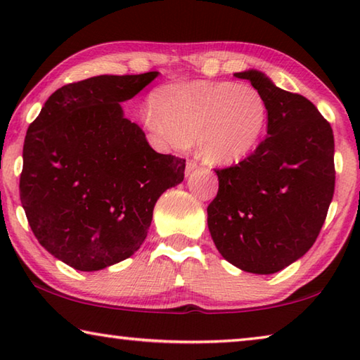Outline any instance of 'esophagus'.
Wrapping results in <instances>:
<instances>
[{
	"instance_id": "34e87169",
	"label": "esophagus",
	"mask_w": 360,
	"mask_h": 360,
	"mask_svg": "<svg viewBox=\"0 0 360 360\" xmlns=\"http://www.w3.org/2000/svg\"><path fill=\"white\" fill-rule=\"evenodd\" d=\"M198 168V163L195 160H187V165H186V174L188 176L191 173H193L195 169Z\"/></svg>"
}]
</instances>
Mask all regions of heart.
I'll list each match as a JSON object with an SVG mask.
<instances>
[{
    "label": "heart",
    "mask_w": 360,
    "mask_h": 360,
    "mask_svg": "<svg viewBox=\"0 0 360 360\" xmlns=\"http://www.w3.org/2000/svg\"><path fill=\"white\" fill-rule=\"evenodd\" d=\"M144 120L172 148L197 141L206 160L230 165L257 149L266 130L268 105L252 85L176 82L157 90Z\"/></svg>",
    "instance_id": "1"
}]
</instances>
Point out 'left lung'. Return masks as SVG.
Here are the masks:
<instances>
[{
	"instance_id": "left-lung-1",
	"label": "left lung",
	"mask_w": 360,
	"mask_h": 360,
	"mask_svg": "<svg viewBox=\"0 0 360 360\" xmlns=\"http://www.w3.org/2000/svg\"><path fill=\"white\" fill-rule=\"evenodd\" d=\"M235 77L266 100V138L238 165L216 169L208 229L231 265L271 275L307 254L324 225L335 191L333 131L311 101L264 72Z\"/></svg>"
}]
</instances>
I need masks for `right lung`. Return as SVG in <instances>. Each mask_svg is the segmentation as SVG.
Returning <instances> with one entry per match:
<instances>
[{
  "label": "right lung",
  "mask_w": 360,
  "mask_h": 360,
  "mask_svg": "<svg viewBox=\"0 0 360 360\" xmlns=\"http://www.w3.org/2000/svg\"><path fill=\"white\" fill-rule=\"evenodd\" d=\"M157 76L66 84L28 127L20 202L39 245L76 270L96 271L135 254L158 197L184 179V158L152 149L120 106Z\"/></svg>",
  "instance_id": "right-lung-1"
}]
</instances>
